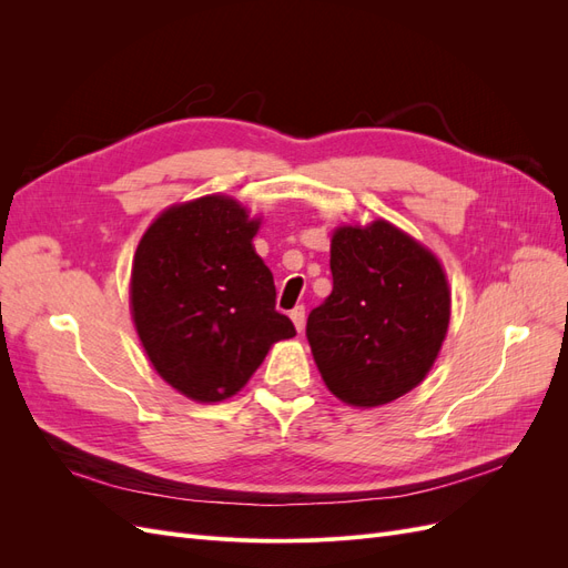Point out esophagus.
<instances>
[{
  "instance_id": "34e87169",
  "label": "esophagus",
  "mask_w": 568,
  "mask_h": 568,
  "mask_svg": "<svg viewBox=\"0 0 568 568\" xmlns=\"http://www.w3.org/2000/svg\"><path fill=\"white\" fill-rule=\"evenodd\" d=\"M288 317H291V322H294L296 332H303V326H305V307H303V305H296L294 311L288 313Z\"/></svg>"
}]
</instances>
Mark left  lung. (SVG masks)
Segmentation results:
<instances>
[{
  "instance_id": "left-lung-1",
  "label": "left lung",
  "mask_w": 568,
  "mask_h": 568,
  "mask_svg": "<svg viewBox=\"0 0 568 568\" xmlns=\"http://www.w3.org/2000/svg\"><path fill=\"white\" fill-rule=\"evenodd\" d=\"M329 298L305 336L338 400L379 407L419 386L448 334L450 288L438 257L386 220L332 236Z\"/></svg>"
}]
</instances>
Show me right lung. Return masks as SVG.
I'll use <instances>...</instances> for the list:
<instances>
[{"label": "right lung", "mask_w": 568, "mask_h": 568, "mask_svg": "<svg viewBox=\"0 0 568 568\" xmlns=\"http://www.w3.org/2000/svg\"><path fill=\"white\" fill-rule=\"evenodd\" d=\"M261 220L230 196L161 213L134 253L130 305L163 379L196 403L242 390L272 343L296 336L274 311V280L253 248Z\"/></svg>", "instance_id": "1"}]
</instances>
